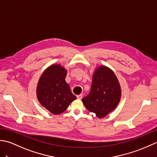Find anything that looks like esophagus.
Returning a JSON list of instances; mask_svg holds the SVG:
<instances>
[{
  "label": "esophagus",
  "mask_w": 157,
  "mask_h": 157,
  "mask_svg": "<svg viewBox=\"0 0 157 157\" xmlns=\"http://www.w3.org/2000/svg\"><path fill=\"white\" fill-rule=\"evenodd\" d=\"M77 98H78V99H82V94H79L77 96Z\"/></svg>",
  "instance_id": "esophagus-1"
}]
</instances>
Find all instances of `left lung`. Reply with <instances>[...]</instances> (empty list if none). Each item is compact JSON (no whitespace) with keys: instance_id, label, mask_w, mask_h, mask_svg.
Masks as SVG:
<instances>
[{"instance_id":"1","label":"left lung","mask_w":157,"mask_h":157,"mask_svg":"<svg viewBox=\"0 0 157 157\" xmlns=\"http://www.w3.org/2000/svg\"><path fill=\"white\" fill-rule=\"evenodd\" d=\"M121 98V88L115 73L105 66L94 73L91 90L82 102L90 112L102 118L114 110Z\"/></svg>"}]
</instances>
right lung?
Wrapping results in <instances>:
<instances>
[{
    "instance_id": "1",
    "label": "right lung",
    "mask_w": 157,
    "mask_h": 157,
    "mask_svg": "<svg viewBox=\"0 0 157 157\" xmlns=\"http://www.w3.org/2000/svg\"><path fill=\"white\" fill-rule=\"evenodd\" d=\"M67 71L60 65H52L45 70L39 79L37 98L40 104L53 114L65 111L76 99L65 82Z\"/></svg>"
}]
</instances>
